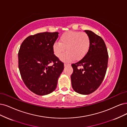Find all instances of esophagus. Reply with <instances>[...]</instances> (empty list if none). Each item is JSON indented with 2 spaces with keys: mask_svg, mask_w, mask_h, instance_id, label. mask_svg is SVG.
I'll list each match as a JSON object with an SVG mask.
<instances>
[{
  "mask_svg": "<svg viewBox=\"0 0 127 127\" xmlns=\"http://www.w3.org/2000/svg\"><path fill=\"white\" fill-rule=\"evenodd\" d=\"M69 65H70L69 64H67V63H65V64H64V66H65V67L69 66Z\"/></svg>",
  "mask_w": 127,
  "mask_h": 127,
  "instance_id": "obj_1",
  "label": "esophagus"
}]
</instances>
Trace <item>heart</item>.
<instances>
[{"label":"heart","mask_w":127,"mask_h":127,"mask_svg":"<svg viewBox=\"0 0 127 127\" xmlns=\"http://www.w3.org/2000/svg\"><path fill=\"white\" fill-rule=\"evenodd\" d=\"M91 40L85 32L69 31L63 34L59 42H55L53 44V51L56 57L61 56V60L64 62H70L74 59L79 60L85 56L90 50Z\"/></svg>","instance_id":"b5f03b06"}]
</instances>
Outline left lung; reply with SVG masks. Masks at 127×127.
<instances>
[{"instance_id": "1", "label": "left lung", "mask_w": 127, "mask_h": 127, "mask_svg": "<svg viewBox=\"0 0 127 127\" xmlns=\"http://www.w3.org/2000/svg\"><path fill=\"white\" fill-rule=\"evenodd\" d=\"M91 40L87 54L78 62L72 64V86L76 93L88 95L99 87L105 76L108 54L104 41L95 33L85 30Z\"/></svg>"}]
</instances>
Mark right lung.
<instances>
[{"instance_id":"add662e5","label":"right lung","mask_w":127,"mask_h":127,"mask_svg":"<svg viewBox=\"0 0 127 127\" xmlns=\"http://www.w3.org/2000/svg\"><path fill=\"white\" fill-rule=\"evenodd\" d=\"M59 32H44L28 36L18 52V66L26 86L38 95H45L56 88L64 63L54 54L53 44ZM51 63L53 65H50Z\"/></svg>"}]
</instances>
